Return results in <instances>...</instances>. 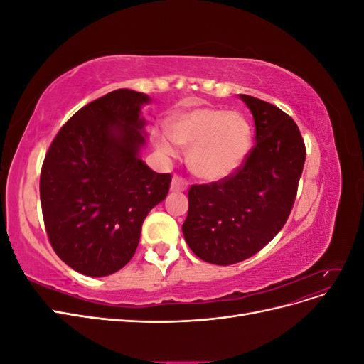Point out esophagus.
Segmentation results:
<instances>
[{"label":"esophagus","mask_w":364,"mask_h":364,"mask_svg":"<svg viewBox=\"0 0 364 364\" xmlns=\"http://www.w3.org/2000/svg\"><path fill=\"white\" fill-rule=\"evenodd\" d=\"M186 188H188V182H186V181L182 179V178H179V176H173L171 185H170V190H171V191L179 193V191H185Z\"/></svg>","instance_id":"1"}]
</instances>
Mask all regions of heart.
<instances>
[{"mask_svg":"<svg viewBox=\"0 0 364 364\" xmlns=\"http://www.w3.org/2000/svg\"><path fill=\"white\" fill-rule=\"evenodd\" d=\"M176 144L190 149V167L196 176L220 182L243 167L252 149V127L241 114L194 107L176 115L170 135L162 134L156 139L165 156L176 155Z\"/></svg>","mask_w":364,"mask_h":364,"instance_id":"1","label":"heart"}]
</instances>
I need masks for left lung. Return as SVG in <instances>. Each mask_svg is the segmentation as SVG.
I'll use <instances>...</instances> for the list:
<instances>
[{
    "mask_svg": "<svg viewBox=\"0 0 364 364\" xmlns=\"http://www.w3.org/2000/svg\"><path fill=\"white\" fill-rule=\"evenodd\" d=\"M240 98L255 121L257 146L230 178L191 186L182 225L190 249L217 266L250 258L279 232L305 162L301 132L287 114L255 97Z\"/></svg>",
    "mask_w": 364,
    "mask_h": 364,
    "instance_id": "8db88e82",
    "label": "left lung"
}]
</instances>
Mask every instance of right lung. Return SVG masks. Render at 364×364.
I'll return each instance as SVG.
<instances>
[{
	"mask_svg": "<svg viewBox=\"0 0 364 364\" xmlns=\"http://www.w3.org/2000/svg\"><path fill=\"white\" fill-rule=\"evenodd\" d=\"M150 97L109 92L77 111L51 142L41 205L58 257L86 277H107L135 255L142 222L168 194L171 176L141 159Z\"/></svg>",
	"mask_w": 364,
	"mask_h": 364,
	"instance_id": "add662e5",
	"label": "right lung"
}]
</instances>
